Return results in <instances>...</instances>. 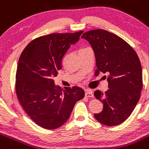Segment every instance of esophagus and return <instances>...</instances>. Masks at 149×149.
Returning a JSON list of instances; mask_svg holds the SVG:
<instances>
[{
	"label": "esophagus",
	"mask_w": 149,
	"mask_h": 149,
	"mask_svg": "<svg viewBox=\"0 0 149 149\" xmlns=\"http://www.w3.org/2000/svg\"><path fill=\"white\" fill-rule=\"evenodd\" d=\"M85 96L86 97H94L93 92H92V91H91V90H90V89L86 90Z\"/></svg>",
	"instance_id": "obj_1"
}]
</instances>
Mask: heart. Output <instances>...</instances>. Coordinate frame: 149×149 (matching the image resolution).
<instances>
[{
  "instance_id": "b5f03b06",
  "label": "heart",
  "mask_w": 149,
  "mask_h": 149,
  "mask_svg": "<svg viewBox=\"0 0 149 149\" xmlns=\"http://www.w3.org/2000/svg\"><path fill=\"white\" fill-rule=\"evenodd\" d=\"M84 49H86V48H84Z\"/></svg>"
}]
</instances>
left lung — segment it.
<instances>
[{
	"label": "left lung",
	"instance_id": "obj_1",
	"mask_svg": "<svg viewBox=\"0 0 149 149\" xmlns=\"http://www.w3.org/2000/svg\"><path fill=\"white\" fill-rule=\"evenodd\" d=\"M81 38L88 40L95 53V74H108L107 91L97 90L94 93L103 103L101 112L94 116L106 125H119L131 115L140 100L143 88L140 59L129 43L106 30L88 31Z\"/></svg>",
	"mask_w": 149,
	"mask_h": 149
}]
</instances>
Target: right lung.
<instances>
[{
	"instance_id": "right-lung-1",
	"label": "right lung",
	"mask_w": 149,
	"mask_h": 149,
	"mask_svg": "<svg viewBox=\"0 0 149 149\" xmlns=\"http://www.w3.org/2000/svg\"><path fill=\"white\" fill-rule=\"evenodd\" d=\"M83 31L51 34L30 42L21 53L16 71L15 90L20 105L39 126L55 129L63 125L73 108L85 95L77 86L63 91L54 77L62 68V59Z\"/></svg>"
}]
</instances>
